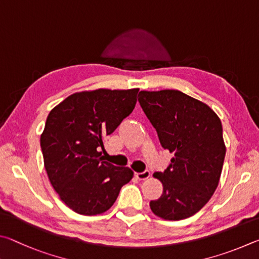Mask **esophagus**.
Segmentation results:
<instances>
[{
	"label": "esophagus",
	"instance_id": "obj_1",
	"mask_svg": "<svg viewBox=\"0 0 259 259\" xmlns=\"http://www.w3.org/2000/svg\"><path fill=\"white\" fill-rule=\"evenodd\" d=\"M135 178L138 180H147L150 178V171L148 170H144L142 173H135Z\"/></svg>",
	"mask_w": 259,
	"mask_h": 259
}]
</instances>
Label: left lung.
I'll return each mask as SVG.
<instances>
[{
	"label": "left lung",
	"mask_w": 259,
	"mask_h": 259,
	"mask_svg": "<svg viewBox=\"0 0 259 259\" xmlns=\"http://www.w3.org/2000/svg\"><path fill=\"white\" fill-rule=\"evenodd\" d=\"M139 102L161 147L174 153L164 171L153 174L164 191L150 201L153 214L168 221L188 219L209 201L225 158L219 116L201 101L176 90L141 91Z\"/></svg>",
	"instance_id": "1"
}]
</instances>
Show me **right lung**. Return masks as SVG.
<instances>
[{
	"mask_svg": "<svg viewBox=\"0 0 259 259\" xmlns=\"http://www.w3.org/2000/svg\"><path fill=\"white\" fill-rule=\"evenodd\" d=\"M139 89L75 93L50 111L40 135L44 166L61 200L80 215L107 211L122 185L127 167L103 160V141L137 104Z\"/></svg>",
	"mask_w": 259,
	"mask_h": 259,
	"instance_id": "1",
	"label": "right lung"
}]
</instances>
